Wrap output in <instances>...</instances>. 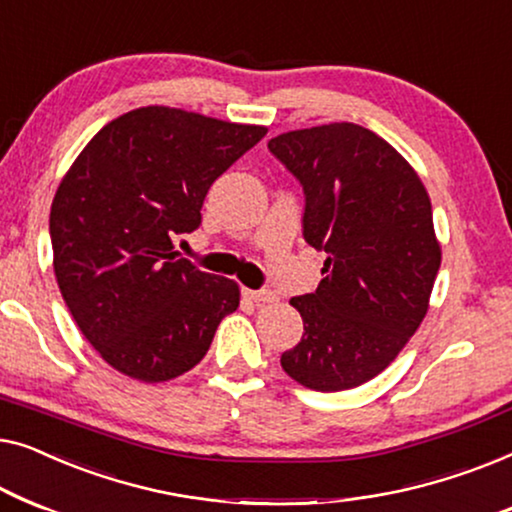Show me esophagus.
Wrapping results in <instances>:
<instances>
[{
    "instance_id": "esophagus-1",
    "label": "esophagus",
    "mask_w": 512,
    "mask_h": 512,
    "mask_svg": "<svg viewBox=\"0 0 512 512\" xmlns=\"http://www.w3.org/2000/svg\"><path fill=\"white\" fill-rule=\"evenodd\" d=\"M246 297L259 306V304H271V301L276 299V294L271 290H246Z\"/></svg>"
}]
</instances>
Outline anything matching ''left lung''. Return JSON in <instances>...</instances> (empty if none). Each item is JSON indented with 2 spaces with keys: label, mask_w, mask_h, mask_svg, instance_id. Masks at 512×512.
<instances>
[{
  "label": "left lung",
  "mask_w": 512,
  "mask_h": 512,
  "mask_svg": "<svg viewBox=\"0 0 512 512\" xmlns=\"http://www.w3.org/2000/svg\"><path fill=\"white\" fill-rule=\"evenodd\" d=\"M269 150L304 187V239L325 278L292 297L304 336L280 355L308 390L376 378L427 315L441 246L420 176L385 139L352 122L280 134Z\"/></svg>",
  "instance_id": "left-lung-1"
}]
</instances>
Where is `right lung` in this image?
<instances>
[{"label": "right lung", "instance_id": "add662e5", "mask_svg": "<svg viewBox=\"0 0 512 512\" xmlns=\"http://www.w3.org/2000/svg\"><path fill=\"white\" fill-rule=\"evenodd\" d=\"M266 127L143 106L99 129L50 206L60 292L78 329L115 371L162 383L197 366L234 280L178 257L174 239L201 225L208 187Z\"/></svg>", "mask_w": 512, "mask_h": 512}]
</instances>
